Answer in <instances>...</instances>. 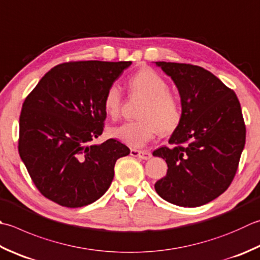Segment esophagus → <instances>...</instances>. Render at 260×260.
<instances>
[{
    "instance_id": "obj_1",
    "label": "esophagus",
    "mask_w": 260,
    "mask_h": 260,
    "mask_svg": "<svg viewBox=\"0 0 260 260\" xmlns=\"http://www.w3.org/2000/svg\"><path fill=\"white\" fill-rule=\"evenodd\" d=\"M131 155L137 156V157H140V159H143V160H149L152 156L150 151H139V150H134V149L131 150Z\"/></svg>"
}]
</instances>
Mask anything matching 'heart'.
<instances>
[{"label": "heart", "instance_id": "b5f03b06", "mask_svg": "<svg viewBox=\"0 0 260 260\" xmlns=\"http://www.w3.org/2000/svg\"><path fill=\"white\" fill-rule=\"evenodd\" d=\"M133 93L145 98L139 116L141 119L125 121L110 131L115 139L131 147H143L160 129L161 133H171L181 121L179 101L169 92V84L159 73L151 69L136 72L128 81ZM121 100L120 89L116 84L110 85L104 98L106 114L116 118L119 115Z\"/></svg>", "mask_w": 260, "mask_h": 260}]
</instances>
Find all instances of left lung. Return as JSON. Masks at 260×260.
I'll use <instances>...</instances> for the list:
<instances>
[{"instance_id": "8db88e82", "label": "left lung", "mask_w": 260, "mask_h": 260, "mask_svg": "<svg viewBox=\"0 0 260 260\" xmlns=\"http://www.w3.org/2000/svg\"><path fill=\"white\" fill-rule=\"evenodd\" d=\"M174 81L181 101V121L170 136L172 147L154 156L166 159V177L154 188L178 206L196 207L223 194L236 176L246 143L240 103L210 71L201 66L155 62Z\"/></svg>"}]
</instances>
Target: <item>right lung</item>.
I'll return each instance as SVG.
<instances>
[{
    "mask_svg": "<svg viewBox=\"0 0 260 260\" xmlns=\"http://www.w3.org/2000/svg\"><path fill=\"white\" fill-rule=\"evenodd\" d=\"M131 64L82 60L56 65L25 98L19 154L46 198L74 208L108 190L116 161L128 155L129 149L114 139L91 142L103 134L106 91Z\"/></svg>",
    "mask_w": 260,
    "mask_h": 260,
    "instance_id": "1",
    "label": "right lung"
}]
</instances>
